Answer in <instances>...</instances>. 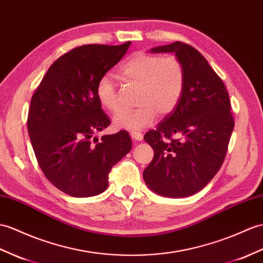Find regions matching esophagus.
<instances>
[{
	"label": "esophagus",
	"mask_w": 263,
	"mask_h": 263,
	"mask_svg": "<svg viewBox=\"0 0 263 263\" xmlns=\"http://www.w3.org/2000/svg\"><path fill=\"white\" fill-rule=\"evenodd\" d=\"M130 136H131V139L133 140V141H141V140L143 139L142 133H140V132H134V131H132V132L130 133Z\"/></svg>",
	"instance_id": "esophagus-1"
}]
</instances>
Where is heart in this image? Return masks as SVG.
I'll return each instance as SVG.
<instances>
[{
    "label": "heart",
    "instance_id": "b5f03b06",
    "mask_svg": "<svg viewBox=\"0 0 263 263\" xmlns=\"http://www.w3.org/2000/svg\"><path fill=\"white\" fill-rule=\"evenodd\" d=\"M119 75L124 82L139 86L137 108H122L114 115L115 129L138 131L150 125L157 112L166 115L173 112L185 86V70L176 57L139 51L119 67ZM96 97L102 107L117 111L119 100L117 86L109 75H103L96 85Z\"/></svg>",
    "mask_w": 263,
    "mask_h": 263
}]
</instances>
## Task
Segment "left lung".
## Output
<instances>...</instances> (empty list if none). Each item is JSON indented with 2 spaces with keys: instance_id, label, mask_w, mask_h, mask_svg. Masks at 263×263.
Segmentation results:
<instances>
[{
  "instance_id": "left-lung-1",
  "label": "left lung",
  "mask_w": 263,
  "mask_h": 263,
  "mask_svg": "<svg viewBox=\"0 0 263 263\" xmlns=\"http://www.w3.org/2000/svg\"><path fill=\"white\" fill-rule=\"evenodd\" d=\"M151 53H175L185 70L179 103L144 141L154 159L144 169V182L164 197L196 194L221 168L234 120L227 87L200 52L184 42L155 47Z\"/></svg>"
}]
</instances>
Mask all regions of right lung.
Masks as SVG:
<instances>
[{"label":"right lung","instance_id":"1","mask_svg":"<svg viewBox=\"0 0 263 263\" xmlns=\"http://www.w3.org/2000/svg\"><path fill=\"white\" fill-rule=\"evenodd\" d=\"M130 45L71 49L50 66L32 95L28 132L35 158L47 179L69 196L103 193L112 167L132 148L126 131L103 136L101 141L94 137L111 123L96 97L97 82Z\"/></svg>","mask_w":263,"mask_h":263}]
</instances>
